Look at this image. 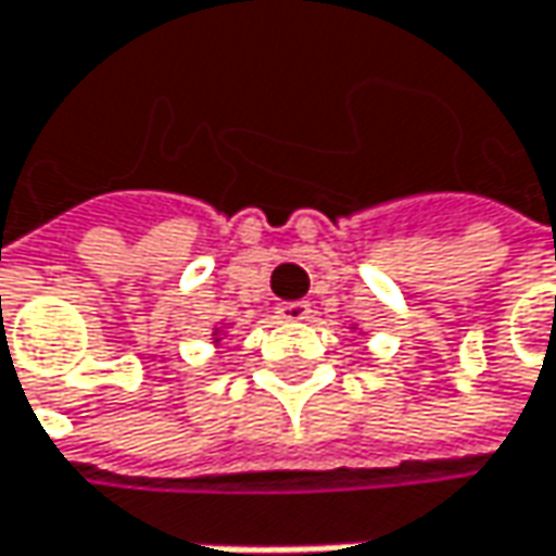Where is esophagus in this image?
<instances>
[{
    "label": "esophagus",
    "instance_id": "1",
    "mask_svg": "<svg viewBox=\"0 0 556 556\" xmlns=\"http://www.w3.org/2000/svg\"><path fill=\"white\" fill-rule=\"evenodd\" d=\"M308 302H279L277 305V317H282V320H308Z\"/></svg>",
    "mask_w": 556,
    "mask_h": 556
}]
</instances>
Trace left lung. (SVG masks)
Instances as JSON below:
<instances>
[{
    "label": "left lung",
    "mask_w": 556,
    "mask_h": 556,
    "mask_svg": "<svg viewBox=\"0 0 556 556\" xmlns=\"http://www.w3.org/2000/svg\"><path fill=\"white\" fill-rule=\"evenodd\" d=\"M349 330H358V324H352V327H349ZM358 337H365V333H358Z\"/></svg>",
    "instance_id": "obj_1"
}]
</instances>
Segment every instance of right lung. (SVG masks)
Here are the masks:
<instances>
[{"instance_id": "obj_1", "label": "right lung", "mask_w": 556, "mask_h": 556, "mask_svg": "<svg viewBox=\"0 0 556 556\" xmlns=\"http://www.w3.org/2000/svg\"><path fill=\"white\" fill-rule=\"evenodd\" d=\"M226 330H229V324H216V327H213V333H211L213 345H219L223 340H226Z\"/></svg>"}]
</instances>
